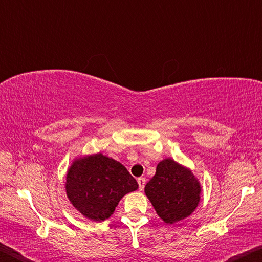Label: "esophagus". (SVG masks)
<instances>
[{"mask_svg":"<svg viewBox=\"0 0 262 262\" xmlns=\"http://www.w3.org/2000/svg\"><path fill=\"white\" fill-rule=\"evenodd\" d=\"M137 184H139V188H140V190H143V188H144V186H145V178H139L137 179Z\"/></svg>","mask_w":262,"mask_h":262,"instance_id":"1","label":"esophagus"}]
</instances>
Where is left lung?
<instances>
[{"label": "left lung", "instance_id": "obj_1", "mask_svg": "<svg viewBox=\"0 0 262 262\" xmlns=\"http://www.w3.org/2000/svg\"><path fill=\"white\" fill-rule=\"evenodd\" d=\"M200 181L190 168L165 158L158 163L144 193L157 215L167 224L178 223L196 209L201 199Z\"/></svg>", "mask_w": 262, "mask_h": 262}]
</instances>
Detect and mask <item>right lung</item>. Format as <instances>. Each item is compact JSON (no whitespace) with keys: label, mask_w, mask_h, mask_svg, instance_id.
I'll list each match as a JSON object with an SVG mask.
<instances>
[{"label":"right lung","mask_w":262,"mask_h":262,"mask_svg":"<svg viewBox=\"0 0 262 262\" xmlns=\"http://www.w3.org/2000/svg\"><path fill=\"white\" fill-rule=\"evenodd\" d=\"M139 188L127 168L101 152L74 159L66 177V193L86 219L101 222L113 214L126 194Z\"/></svg>","instance_id":"obj_1"}]
</instances>
